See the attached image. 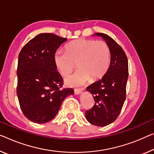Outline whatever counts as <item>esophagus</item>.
Here are the masks:
<instances>
[{
    "label": "esophagus",
    "instance_id": "1",
    "mask_svg": "<svg viewBox=\"0 0 154 154\" xmlns=\"http://www.w3.org/2000/svg\"><path fill=\"white\" fill-rule=\"evenodd\" d=\"M82 90L81 89H75L74 90V94L75 95H80V94H82Z\"/></svg>",
    "mask_w": 154,
    "mask_h": 154
}]
</instances>
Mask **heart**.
Instances as JSON below:
<instances>
[{
    "label": "heart",
    "mask_w": 154,
    "mask_h": 154,
    "mask_svg": "<svg viewBox=\"0 0 154 154\" xmlns=\"http://www.w3.org/2000/svg\"><path fill=\"white\" fill-rule=\"evenodd\" d=\"M111 51L104 41L80 38L65 46V53L56 51L54 61L61 75H67L74 69H78L66 77L65 82L70 87H80L89 80L96 81L103 78L109 67Z\"/></svg>",
    "instance_id": "obj_1"
}]
</instances>
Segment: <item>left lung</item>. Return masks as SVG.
Instances as JSON below:
<instances>
[{"label": "left lung", "instance_id": "left-lung-1", "mask_svg": "<svg viewBox=\"0 0 154 154\" xmlns=\"http://www.w3.org/2000/svg\"><path fill=\"white\" fill-rule=\"evenodd\" d=\"M93 36L103 38L108 45L111 59L105 75L87 87L95 104L91 109L87 111L85 116L89 123L105 127L116 119L126 98L128 60L122 47L112 38L102 33H96Z\"/></svg>", "mask_w": 154, "mask_h": 154}]
</instances>
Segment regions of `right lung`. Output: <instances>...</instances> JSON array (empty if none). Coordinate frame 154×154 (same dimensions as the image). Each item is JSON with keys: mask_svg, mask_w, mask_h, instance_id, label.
I'll return each instance as SVG.
<instances>
[{"mask_svg": "<svg viewBox=\"0 0 154 154\" xmlns=\"http://www.w3.org/2000/svg\"><path fill=\"white\" fill-rule=\"evenodd\" d=\"M67 38L50 33L39 34L27 42L18 56L17 96L25 116L42 124L54 119L66 97L74 89H60L63 78L54 56Z\"/></svg>", "mask_w": 154, "mask_h": 154, "instance_id": "1", "label": "right lung"}]
</instances>
